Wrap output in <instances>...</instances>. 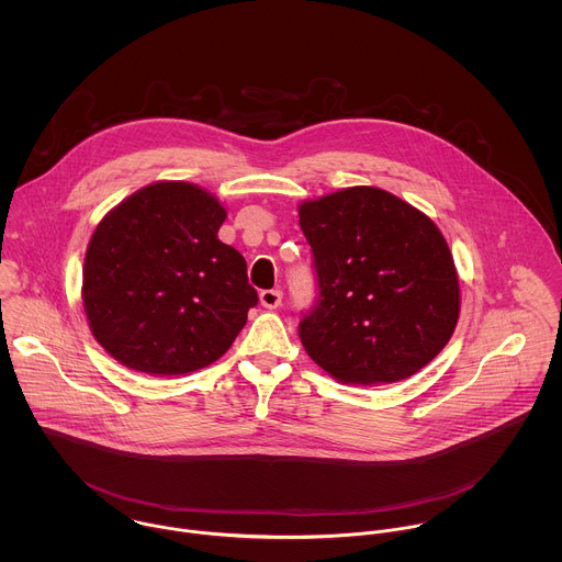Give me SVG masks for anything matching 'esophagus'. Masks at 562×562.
<instances>
[{"instance_id": "obj_1", "label": "esophagus", "mask_w": 562, "mask_h": 562, "mask_svg": "<svg viewBox=\"0 0 562 562\" xmlns=\"http://www.w3.org/2000/svg\"><path fill=\"white\" fill-rule=\"evenodd\" d=\"M283 301V292L279 288H272V290H263L259 294V303L266 307V310H277Z\"/></svg>"}]
</instances>
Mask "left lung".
Returning a JSON list of instances; mask_svg holds the SVG:
<instances>
[{
	"label": "left lung",
	"instance_id": "8db88e82",
	"mask_svg": "<svg viewBox=\"0 0 562 562\" xmlns=\"http://www.w3.org/2000/svg\"><path fill=\"white\" fill-rule=\"evenodd\" d=\"M299 214L318 288L299 324L307 355L352 385L396 383L430 363L459 321V277L435 223L370 186Z\"/></svg>",
	"mask_w": 562,
	"mask_h": 562
}]
</instances>
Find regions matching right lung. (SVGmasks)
<instances>
[{
	"mask_svg": "<svg viewBox=\"0 0 562 562\" xmlns=\"http://www.w3.org/2000/svg\"><path fill=\"white\" fill-rule=\"evenodd\" d=\"M223 205L199 186L160 181L114 207L83 261V310L123 366L177 376L223 357L257 305L240 252L218 240Z\"/></svg>",
	"mask_w": 562,
	"mask_h": 562,
	"instance_id": "1",
	"label": "right lung"
}]
</instances>
